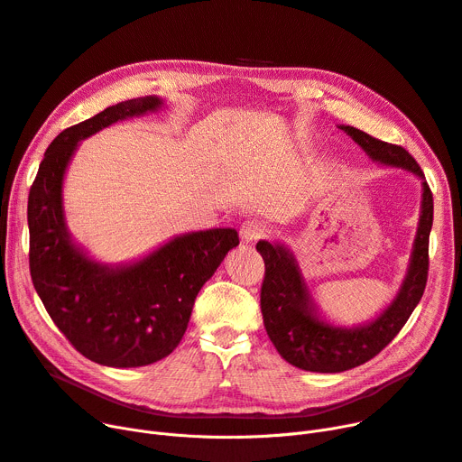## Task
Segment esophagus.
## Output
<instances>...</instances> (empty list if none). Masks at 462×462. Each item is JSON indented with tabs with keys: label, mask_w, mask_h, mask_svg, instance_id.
Here are the masks:
<instances>
[{
	"label": "esophagus",
	"mask_w": 462,
	"mask_h": 462,
	"mask_svg": "<svg viewBox=\"0 0 462 462\" xmlns=\"http://www.w3.org/2000/svg\"><path fill=\"white\" fill-rule=\"evenodd\" d=\"M241 239L247 241V244H253L256 239H262L265 234H268V226H265L262 221H256V218H249L239 228Z\"/></svg>",
	"instance_id": "esophagus-1"
}]
</instances>
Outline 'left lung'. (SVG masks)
Instances as JSON below:
<instances>
[{"instance_id": "obj_1", "label": "left lung", "mask_w": 462, "mask_h": 462, "mask_svg": "<svg viewBox=\"0 0 462 462\" xmlns=\"http://www.w3.org/2000/svg\"><path fill=\"white\" fill-rule=\"evenodd\" d=\"M371 159L387 166L410 170L423 180V202L418 236L408 275L395 301L369 326L356 329L333 328L314 317L300 268L286 249L270 241H258L263 258L260 309L265 331L277 352L294 367L310 373H343L378 356L402 329L420 303L429 277V234L432 226V192L418 161L404 148L387 143L350 125H341Z\"/></svg>"}]
</instances>
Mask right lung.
Returning a JSON list of instances; mask_svg holds the SVG:
<instances>
[{"mask_svg": "<svg viewBox=\"0 0 462 462\" xmlns=\"http://www.w3.org/2000/svg\"><path fill=\"white\" fill-rule=\"evenodd\" d=\"M159 106L157 97H138L61 131L48 145L28 197L30 273L37 294L67 341L106 367H142L172 354L200 288L239 245L234 228L192 232L142 262L110 270L70 244L61 183L79 140Z\"/></svg>", "mask_w": 462, "mask_h": 462, "instance_id": "obj_1", "label": "right lung"}]
</instances>
